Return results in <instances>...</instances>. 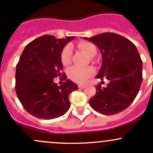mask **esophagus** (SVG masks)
I'll use <instances>...</instances> for the list:
<instances>
[{
    "mask_svg": "<svg viewBox=\"0 0 153 153\" xmlns=\"http://www.w3.org/2000/svg\"><path fill=\"white\" fill-rule=\"evenodd\" d=\"M85 85H78V87L79 89H84L85 88Z\"/></svg>",
    "mask_w": 153,
    "mask_h": 153,
    "instance_id": "obj_1",
    "label": "esophagus"
}]
</instances>
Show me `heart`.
Masks as SVG:
<instances>
[{"mask_svg": "<svg viewBox=\"0 0 153 153\" xmlns=\"http://www.w3.org/2000/svg\"><path fill=\"white\" fill-rule=\"evenodd\" d=\"M78 48L85 53L89 57H93L97 53V48L95 45L90 42H80L77 45ZM72 55V48L70 45H67L63 49L61 54V61L63 65L66 66L71 63ZM95 74L93 68L79 67L73 66L68 70V76L72 81L79 84L85 83L91 76Z\"/></svg>", "mask_w": 153, "mask_h": 153, "instance_id": "b5f03b06", "label": "heart"}]
</instances>
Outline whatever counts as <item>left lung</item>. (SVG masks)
I'll return each mask as SVG.
<instances>
[{
    "mask_svg": "<svg viewBox=\"0 0 153 153\" xmlns=\"http://www.w3.org/2000/svg\"><path fill=\"white\" fill-rule=\"evenodd\" d=\"M100 50L102 63L97 79L109 81L105 87L100 84L90 105L97 112L114 115L132 103L142 81V61L136 46L129 39L113 32L84 37Z\"/></svg>",
    "mask_w": 153,
    "mask_h": 153,
    "instance_id": "left-lung-1",
    "label": "left lung"
}]
</instances>
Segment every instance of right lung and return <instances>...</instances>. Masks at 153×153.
Instances as JSON below:
<instances>
[{"mask_svg":"<svg viewBox=\"0 0 153 153\" xmlns=\"http://www.w3.org/2000/svg\"><path fill=\"white\" fill-rule=\"evenodd\" d=\"M74 37L57 39L45 35L30 42L20 56L16 68L15 89L26 111L36 118L50 120L63 116L70 108L68 95L76 90V84L67 79L61 86L58 76L66 80L61 54Z\"/></svg>","mask_w":153,"mask_h":153,"instance_id":"right-lung-1","label":"right lung"}]
</instances>
